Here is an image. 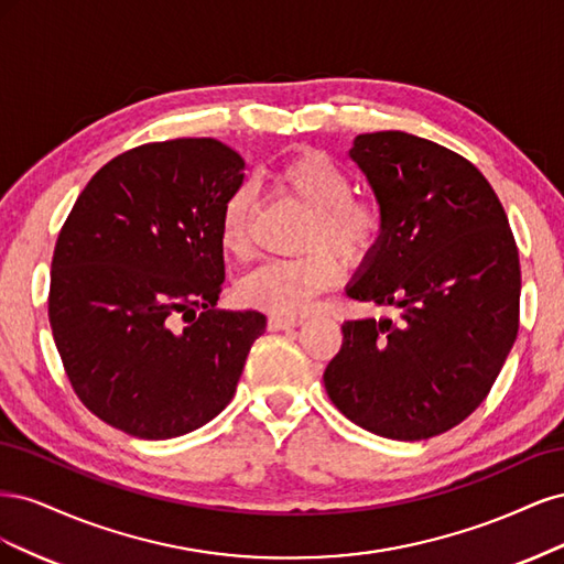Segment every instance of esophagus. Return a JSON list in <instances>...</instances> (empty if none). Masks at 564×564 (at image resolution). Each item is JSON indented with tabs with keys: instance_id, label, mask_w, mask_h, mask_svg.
I'll return each instance as SVG.
<instances>
[{
	"instance_id": "esophagus-1",
	"label": "esophagus",
	"mask_w": 564,
	"mask_h": 564,
	"mask_svg": "<svg viewBox=\"0 0 564 564\" xmlns=\"http://www.w3.org/2000/svg\"><path fill=\"white\" fill-rule=\"evenodd\" d=\"M303 317H282V315H270L268 317V329L270 332H282V329H294L301 327Z\"/></svg>"
}]
</instances>
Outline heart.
I'll return each mask as SVG.
<instances>
[{"instance_id":"obj_1","label":"heart","mask_w":564,"mask_h":564,"mask_svg":"<svg viewBox=\"0 0 564 564\" xmlns=\"http://www.w3.org/2000/svg\"><path fill=\"white\" fill-rule=\"evenodd\" d=\"M272 183L294 197L311 220L305 226V247L294 259H272L253 268L237 282V299L251 308L275 315H301L315 296L332 289L340 278V263H360L377 249L383 232V212L377 202L350 197L348 172L329 155L305 150L289 158L272 174ZM253 197L242 185L230 193L220 212V245L242 256L249 249Z\"/></svg>"}]
</instances>
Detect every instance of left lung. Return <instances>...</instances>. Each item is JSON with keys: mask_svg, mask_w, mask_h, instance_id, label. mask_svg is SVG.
<instances>
[{"mask_svg": "<svg viewBox=\"0 0 564 564\" xmlns=\"http://www.w3.org/2000/svg\"><path fill=\"white\" fill-rule=\"evenodd\" d=\"M350 160L383 212L381 240L346 294L400 308L348 319L324 369L340 414L390 440H425L470 416L516 344L520 259L487 178L404 131L360 133Z\"/></svg>", "mask_w": 564, "mask_h": 564, "instance_id": "obj_1", "label": "left lung"}]
</instances>
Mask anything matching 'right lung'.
Masks as SVG:
<instances>
[{
    "label": "right lung",
    "mask_w": 564,
    "mask_h": 564,
    "mask_svg": "<svg viewBox=\"0 0 564 564\" xmlns=\"http://www.w3.org/2000/svg\"><path fill=\"white\" fill-rule=\"evenodd\" d=\"M242 169L214 139L145 143L98 169L61 228L51 332L77 398L112 429L178 437L232 400L265 332L259 311L214 308L220 212Z\"/></svg>",
    "instance_id": "obj_1"
}]
</instances>
